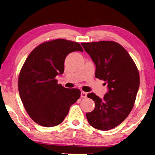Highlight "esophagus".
I'll list each match as a JSON object with an SVG mask.
<instances>
[{
    "instance_id": "1",
    "label": "esophagus",
    "mask_w": 155,
    "mask_h": 155,
    "mask_svg": "<svg viewBox=\"0 0 155 155\" xmlns=\"http://www.w3.org/2000/svg\"><path fill=\"white\" fill-rule=\"evenodd\" d=\"M81 96L82 97V98H86V97L87 96V93L84 92V91H81Z\"/></svg>"
}]
</instances>
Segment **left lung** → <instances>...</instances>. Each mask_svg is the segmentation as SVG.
<instances>
[{
    "mask_svg": "<svg viewBox=\"0 0 155 155\" xmlns=\"http://www.w3.org/2000/svg\"><path fill=\"white\" fill-rule=\"evenodd\" d=\"M96 67V78L108 84V91L100 98L94 93L87 94L94 100V110L86 113L89 124L100 130H108L120 124L133 109L140 86L137 67L128 52L114 41L81 43Z\"/></svg>",
    "mask_w": 155,
    "mask_h": 155,
    "instance_id": "left-lung-1",
    "label": "left lung"
}]
</instances>
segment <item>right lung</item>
I'll use <instances>...</instances> for the list:
<instances>
[{
  "mask_svg": "<svg viewBox=\"0 0 155 155\" xmlns=\"http://www.w3.org/2000/svg\"><path fill=\"white\" fill-rule=\"evenodd\" d=\"M75 51H83L79 43L46 41L31 51L22 65L18 82L20 98L30 117L41 126L60 124L81 96L79 89L64 88L56 79L64 71L66 57Z\"/></svg>",
  "mask_w": 155,
  "mask_h": 155,
  "instance_id": "add662e5",
  "label": "right lung"
}]
</instances>
